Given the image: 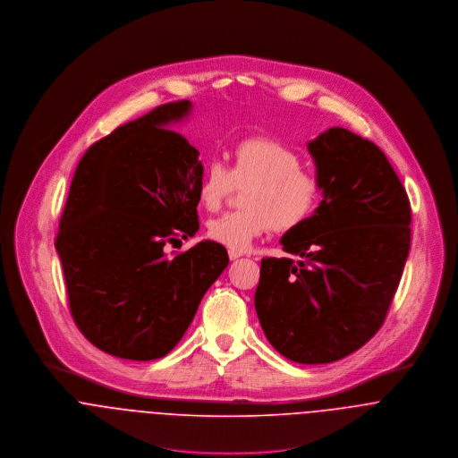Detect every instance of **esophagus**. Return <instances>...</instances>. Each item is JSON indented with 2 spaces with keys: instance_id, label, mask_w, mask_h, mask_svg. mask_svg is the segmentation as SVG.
I'll return each instance as SVG.
<instances>
[{
  "instance_id": "esophagus-1",
  "label": "esophagus",
  "mask_w": 458,
  "mask_h": 458,
  "mask_svg": "<svg viewBox=\"0 0 458 458\" xmlns=\"http://www.w3.org/2000/svg\"><path fill=\"white\" fill-rule=\"evenodd\" d=\"M228 256H230V259H237V258H241V256H242V253H241V251H233V250H230V251H228Z\"/></svg>"
}]
</instances>
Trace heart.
<instances>
[{"label": "heart", "instance_id": "heart-1", "mask_svg": "<svg viewBox=\"0 0 458 458\" xmlns=\"http://www.w3.org/2000/svg\"><path fill=\"white\" fill-rule=\"evenodd\" d=\"M302 166L301 154L267 137L235 144L230 168L208 161L197 188L199 204L205 210H217L235 186L248 188L242 210L226 212L207 223L208 239L244 251L268 228L292 232L302 226L321 200V181Z\"/></svg>", "mask_w": 458, "mask_h": 458}]
</instances>
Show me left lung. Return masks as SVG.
<instances>
[{
	"instance_id": "8db88e82",
	"label": "left lung",
	"mask_w": 458,
	"mask_h": 458,
	"mask_svg": "<svg viewBox=\"0 0 458 458\" xmlns=\"http://www.w3.org/2000/svg\"><path fill=\"white\" fill-rule=\"evenodd\" d=\"M323 200L263 258L254 307L268 343L297 363H330L383 325L409 246L411 207L385 153L334 126L307 144Z\"/></svg>"
}]
</instances>
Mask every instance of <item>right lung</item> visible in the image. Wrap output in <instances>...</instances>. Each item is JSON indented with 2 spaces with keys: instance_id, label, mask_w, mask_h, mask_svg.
Wrapping results in <instances>:
<instances>
[{
  "instance_id": "1",
  "label": "right lung",
  "mask_w": 458,
  "mask_h": 458,
  "mask_svg": "<svg viewBox=\"0 0 458 458\" xmlns=\"http://www.w3.org/2000/svg\"><path fill=\"white\" fill-rule=\"evenodd\" d=\"M191 108L188 100L156 106L91 146L75 170L55 251L73 321L108 355L148 361L172 352L228 265L214 241L165 251L200 228L204 165L172 130Z\"/></svg>"
}]
</instances>
